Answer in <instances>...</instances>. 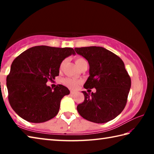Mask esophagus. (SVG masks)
<instances>
[{
  "mask_svg": "<svg viewBox=\"0 0 154 154\" xmlns=\"http://www.w3.org/2000/svg\"><path fill=\"white\" fill-rule=\"evenodd\" d=\"M75 93H76V92H75V91H73V90H71V91H70V94H71V95L75 94Z\"/></svg>",
  "mask_w": 154,
  "mask_h": 154,
  "instance_id": "34e87169",
  "label": "esophagus"
}]
</instances>
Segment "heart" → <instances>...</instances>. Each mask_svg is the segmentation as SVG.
Listing matches in <instances>:
<instances>
[{
	"label": "heart",
	"instance_id": "heart-1",
	"mask_svg": "<svg viewBox=\"0 0 154 154\" xmlns=\"http://www.w3.org/2000/svg\"><path fill=\"white\" fill-rule=\"evenodd\" d=\"M86 60L83 58H77L75 59V63H76L78 68H79L83 64L86 63ZM63 63L64 62L61 64V66L63 64ZM62 82H63L64 85H66L68 88H71V89H75V88H77L79 83V82L78 80L70 77L64 78V79L62 80Z\"/></svg>",
	"mask_w": 154,
	"mask_h": 154
}]
</instances>
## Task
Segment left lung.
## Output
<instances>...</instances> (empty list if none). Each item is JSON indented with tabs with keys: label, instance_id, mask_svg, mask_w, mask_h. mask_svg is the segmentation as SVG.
Here are the masks:
<instances>
[{
	"label": "left lung",
	"instance_id": "obj_1",
	"mask_svg": "<svg viewBox=\"0 0 154 154\" xmlns=\"http://www.w3.org/2000/svg\"><path fill=\"white\" fill-rule=\"evenodd\" d=\"M75 50L90 65V76L83 87L96 90L92 94L83 91L85 99L77 105V111L82 118L94 123L112 120L124 110L131 86L124 62L102 47L76 48Z\"/></svg>",
	"mask_w": 154,
	"mask_h": 154
}]
</instances>
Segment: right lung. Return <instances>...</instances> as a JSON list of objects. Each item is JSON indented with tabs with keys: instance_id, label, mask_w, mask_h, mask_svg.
Returning <instances> with one entry per match:
<instances>
[{
	"instance_id": "add662e5",
	"label": "right lung",
	"mask_w": 154,
	"mask_h": 154,
	"mask_svg": "<svg viewBox=\"0 0 154 154\" xmlns=\"http://www.w3.org/2000/svg\"><path fill=\"white\" fill-rule=\"evenodd\" d=\"M75 54L71 48L35 46L13 61L7 77L10 105L18 116L32 123H42L58 114L60 101L70 94L58 85L52 90L46 85L59 75L62 62Z\"/></svg>"
}]
</instances>
